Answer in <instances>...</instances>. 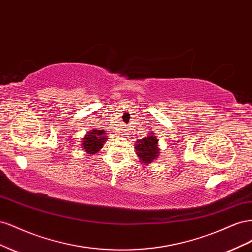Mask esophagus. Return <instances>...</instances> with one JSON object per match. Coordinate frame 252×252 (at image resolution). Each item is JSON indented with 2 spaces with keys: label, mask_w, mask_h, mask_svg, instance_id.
<instances>
[{
  "label": "esophagus",
  "mask_w": 252,
  "mask_h": 252,
  "mask_svg": "<svg viewBox=\"0 0 252 252\" xmlns=\"http://www.w3.org/2000/svg\"><path fill=\"white\" fill-rule=\"evenodd\" d=\"M127 133V129H121L120 130V133L119 134H122V135H126Z\"/></svg>",
  "instance_id": "esophagus-1"
}]
</instances>
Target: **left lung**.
I'll list each match as a JSON object with an SVG mask.
<instances>
[{
  "label": "left lung",
  "instance_id": "8db88e82",
  "mask_svg": "<svg viewBox=\"0 0 252 252\" xmlns=\"http://www.w3.org/2000/svg\"><path fill=\"white\" fill-rule=\"evenodd\" d=\"M136 155L141 158V162L145 164H149L154 162L158 156V138L155 136V133H150L146 138L139 139L135 145Z\"/></svg>",
  "mask_w": 252,
  "mask_h": 252
}]
</instances>
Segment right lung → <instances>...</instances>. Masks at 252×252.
Segmentation results:
<instances>
[{
  "instance_id": "obj_1",
  "label": "right lung",
  "mask_w": 252,
  "mask_h": 252,
  "mask_svg": "<svg viewBox=\"0 0 252 252\" xmlns=\"http://www.w3.org/2000/svg\"><path fill=\"white\" fill-rule=\"evenodd\" d=\"M105 133V130L94 129L93 131L87 132V134L84 136L82 145L84 150L87 152V155H95L103 147L106 139H107Z\"/></svg>"
}]
</instances>
